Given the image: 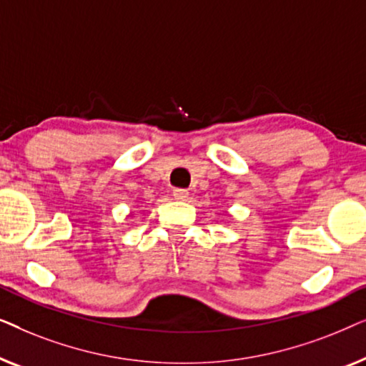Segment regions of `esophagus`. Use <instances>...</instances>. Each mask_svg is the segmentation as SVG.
<instances>
[{"label": "esophagus", "mask_w": 366, "mask_h": 366, "mask_svg": "<svg viewBox=\"0 0 366 366\" xmlns=\"http://www.w3.org/2000/svg\"><path fill=\"white\" fill-rule=\"evenodd\" d=\"M173 197L177 199H182V202H184V199L188 198V192H187V189L177 188V189H173Z\"/></svg>", "instance_id": "34e87169"}]
</instances>
